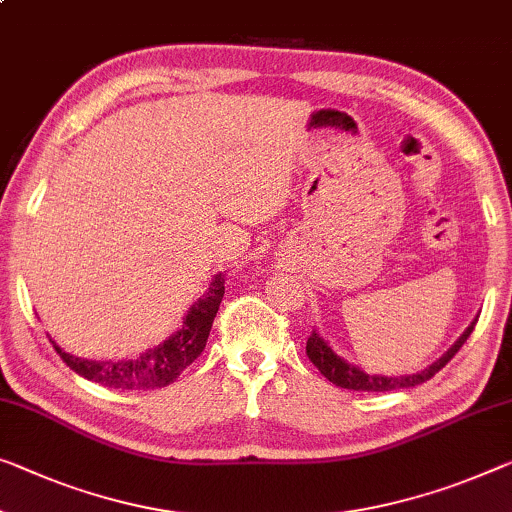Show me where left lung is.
Here are the masks:
<instances>
[{
	"mask_svg": "<svg viewBox=\"0 0 512 512\" xmlns=\"http://www.w3.org/2000/svg\"><path fill=\"white\" fill-rule=\"evenodd\" d=\"M478 322V317L467 326L460 338L455 340V345L448 349V352L437 358L432 365H427L425 370L416 372V375H404V377H384V375H365L361 368L347 363L345 358H340L333 352L329 342H326L322 335H319L315 329H312L308 342H305V354L312 363L317 365V370L331 381V384L340 386V388H349V391H368V393H386V391H400V388H414L423 381L432 379L437 372L444 368V365L451 361V358L460 352V347L467 342V338L474 331V326Z\"/></svg>",
	"mask_w": 512,
	"mask_h": 512,
	"instance_id": "8db88e82",
	"label": "left lung"
}]
</instances>
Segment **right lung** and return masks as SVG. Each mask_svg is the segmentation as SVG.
I'll list each match as a JSON object with an SVG mask.
<instances>
[{
    "label": "right lung",
    "instance_id": "right-lung-1",
    "mask_svg": "<svg viewBox=\"0 0 512 512\" xmlns=\"http://www.w3.org/2000/svg\"><path fill=\"white\" fill-rule=\"evenodd\" d=\"M225 294V273L213 276L207 294L190 305L183 317L179 331H174L163 345H158L140 358L128 361H87L73 354H66L55 340L52 347L73 372L101 386L121 388V391H154V388L170 386L197 356L207 347V338L213 317L220 308Z\"/></svg>",
    "mask_w": 512,
    "mask_h": 512
}]
</instances>
